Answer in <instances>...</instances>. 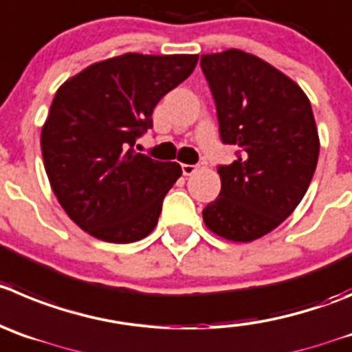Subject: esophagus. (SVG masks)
Wrapping results in <instances>:
<instances>
[{
	"mask_svg": "<svg viewBox=\"0 0 352 352\" xmlns=\"http://www.w3.org/2000/svg\"><path fill=\"white\" fill-rule=\"evenodd\" d=\"M198 172V165H182V173L186 177L192 175V173Z\"/></svg>",
	"mask_w": 352,
	"mask_h": 352,
	"instance_id": "obj_1",
	"label": "esophagus"
}]
</instances>
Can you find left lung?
I'll use <instances>...</instances> for the list:
<instances>
[{
  "mask_svg": "<svg viewBox=\"0 0 352 352\" xmlns=\"http://www.w3.org/2000/svg\"><path fill=\"white\" fill-rule=\"evenodd\" d=\"M224 144L239 147L219 166L221 192L203 210L206 228L248 243L297 208L316 170L320 137L307 95L262 58L229 48L201 55Z\"/></svg>",
  "mask_w": 352,
  "mask_h": 352,
  "instance_id": "obj_1",
  "label": "left lung"
}]
</instances>
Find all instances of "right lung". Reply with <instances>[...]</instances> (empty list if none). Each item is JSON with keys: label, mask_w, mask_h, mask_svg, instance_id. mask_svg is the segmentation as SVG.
<instances>
[{"label": "right lung", "mask_w": 352, "mask_h": 352, "mask_svg": "<svg viewBox=\"0 0 352 352\" xmlns=\"http://www.w3.org/2000/svg\"><path fill=\"white\" fill-rule=\"evenodd\" d=\"M198 55L124 54L95 62L55 94L41 130L52 191L71 221L94 238L133 243L157 224L179 163L133 149L153 111L189 78Z\"/></svg>", "instance_id": "right-lung-1"}]
</instances>
